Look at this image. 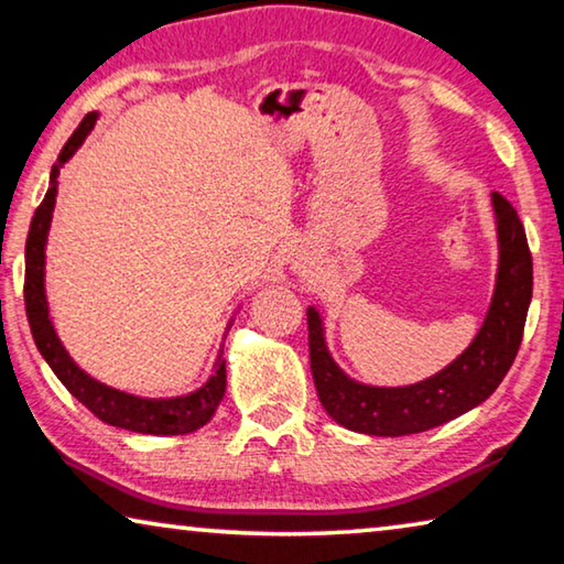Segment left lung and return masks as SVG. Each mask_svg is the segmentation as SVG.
<instances>
[{"mask_svg": "<svg viewBox=\"0 0 564 564\" xmlns=\"http://www.w3.org/2000/svg\"><path fill=\"white\" fill-rule=\"evenodd\" d=\"M498 231V273L480 330L460 356L435 376L410 386H368L350 378L326 343L316 305L308 308L311 373L321 405L352 433L398 437L431 431L485 403L518 356L532 299V256L524 226L508 198L490 194Z\"/></svg>", "mask_w": 564, "mask_h": 564, "instance_id": "8db88e82", "label": "left lung"}]
</instances>
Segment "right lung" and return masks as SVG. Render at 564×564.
Segmentation results:
<instances>
[{
	"label": "right lung",
	"mask_w": 564,
	"mask_h": 564,
	"mask_svg": "<svg viewBox=\"0 0 564 564\" xmlns=\"http://www.w3.org/2000/svg\"><path fill=\"white\" fill-rule=\"evenodd\" d=\"M99 113L91 111L84 117L69 141L59 151V159L52 166L50 174V191H46L44 202L34 212L30 236H26V271H24V305H26V321H30L32 338L40 348L42 358L50 362L54 376L62 380L64 388L79 400L82 405H87L94 415L104 423L113 427H123L131 433H144V435H186L194 433L198 427H204L208 420L214 417L218 403L224 400L226 393V360H224V346L218 350V358L214 362V376L206 383L194 390L188 395L176 398H141L123 393L111 386L99 383L97 378L76 366L74 358L62 346L59 336H56L54 323L50 316V301H46L44 289V265H46V238H50L54 204H56V191H59V171L69 161L84 139L89 137L94 123H97ZM234 318L228 321L226 333L231 330Z\"/></svg>",
	"instance_id": "obj_1"
}]
</instances>
